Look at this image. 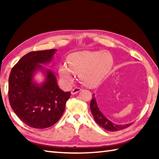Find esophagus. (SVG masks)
Returning <instances> with one entry per match:
<instances>
[{
	"instance_id": "obj_1",
	"label": "esophagus",
	"mask_w": 159,
	"mask_h": 159,
	"mask_svg": "<svg viewBox=\"0 0 159 159\" xmlns=\"http://www.w3.org/2000/svg\"><path fill=\"white\" fill-rule=\"evenodd\" d=\"M81 90H82L81 88H75L71 90V94H72V95H75V94H76L79 92H80V91Z\"/></svg>"
}]
</instances>
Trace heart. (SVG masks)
<instances>
[{
	"label": "heart",
	"instance_id": "heart-1",
	"mask_svg": "<svg viewBox=\"0 0 159 159\" xmlns=\"http://www.w3.org/2000/svg\"><path fill=\"white\" fill-rule=\"evenodd\" d=\"M67 62L68 66L62 64L59 69V75L64 83L71 84L74 80V74H79V79L83 85L95 88L109 73L114 60L107 51L83 50L71 53Z\"/></svg>",
	"mask_w": 159,
	"mask_h": 159
}]
</instances>
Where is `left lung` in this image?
Instances as JSON below:
<instances>
[{"instance_id": "8db88e82", "label": "left lung", "mask_w": 159, "mask_h": 159, "mask_svg": "<svg viewBox=\"0 0 159 159\" xmlns=\"http://www.w3.org/2000/svg\"><path fill=\"white\" fill-rule=\"evenodd\" d=\"M90 110L92 112V114L93 116L94 119H95V122L100 126L101 128L105 129L106 130L108 131H118L123 130L128 128V126H130L132 123H128V124H115V123H112L111 120H109L108 118H107L104 115L102 114L100 109L98 107V103H97L96 99H95V95L93 93V99L90 102Z\"/></svg>"}]
</instances>
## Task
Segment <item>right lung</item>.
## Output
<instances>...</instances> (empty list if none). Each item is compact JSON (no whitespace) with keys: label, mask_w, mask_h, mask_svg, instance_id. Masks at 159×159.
Here are the masks:
<instances>
[{"label":"right lung","mask_w":159,"mask_h":159,"mask_svg":"<svg viewBox=\"0 0 159 159\" xmlns=\"http://www.w3.org/2000/svg\"><path fill=\"white\" fill-rule=\"evenodd\" d=\"M56 49L34 51L23 56L9 76L10 106L20 119L31 128L43 129L55 125L62 116L71 92L57 85L54 72L41 64L52 61ZM45 77L42 83L34 78L38 72Z\"/></svg>","instance_id":"add662e5"}]
</instances>
